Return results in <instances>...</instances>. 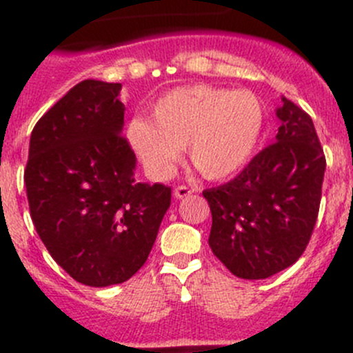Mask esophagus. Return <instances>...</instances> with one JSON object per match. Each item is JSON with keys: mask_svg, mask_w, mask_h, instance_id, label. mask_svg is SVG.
I'll return each instance as SVG.
<instances>
[{"mask_svg": "<svg viewBox=\"0 0 353 353\" xmlns=\"http://www.w3.org/2000/svg\"><path fill=\"white\" fill-rule=\"evenodd\" d=\"M191 193H194V190H190L188 186H177L176 190H174V198L176 199H183L186 196H190Z\"/></svg>", "mask_w": 353, "mask_h": 353, "instance_id": "esophagus-1", "label": "esophagus"}]
</instances>
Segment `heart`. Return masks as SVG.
I'll use <instances>...</instances> for the list:
<instances>
[{
    "label": "heart",
    "instance_id": "heart-1",
    "mask_svg": "<svg viewBox=\"0 0 353 353\" xmlns=\"http://www.w3.org/2000/svg\"><path fill=\"white\" fill-rule=\"evenodd\" d=\"M154 119L134 117L128 138L148 172L167 179L181 150L203 177L222 181L239 172L258 148L265 110L252 92L190 85L155 102Z\"/></svg>",
    "mask_w": 353,
    "mask_h": 353
}]
</instances>
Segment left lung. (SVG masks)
Returning a JSON list of instances; mask_svg holds the SVG:
<instances>
[{"instance_id": "8db88e82", "label": "left lung", "mask_w": 353, "mask_h": 353, "mask_svg": "<svg viewBox=\"0 0 353 353\" xmlns=\"http://www.w3.org/2000/svg\"><path fill=\"white\" fill-rule=\"evenodd\" d=\"M276 143L230 183L203 191L212 210L208 244L239 279L261 280L294 265L311 239L326 160L309 114L282 97Z\"/></svg>"}]
</instances>
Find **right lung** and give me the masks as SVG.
Segmentation results:
<instances>
[{
  "instance_id": "add662e5",
  "label": "right lung",
  "mask_w": 353,
  "mask_h": 353,
  "mask_svg": "<svg viewBox=\"0 0 353 353\" xmlns=\"http://www.w3.org/2000/svg\"><path fill=\"white\" fill-rule=\"evenodd\" d=\"M119 92L121 83L101 80L74 85L35 124L23 176L39 237L88 287L130 280L170 206V188L134 177Z\"/></svg>"
}]
</instances>
